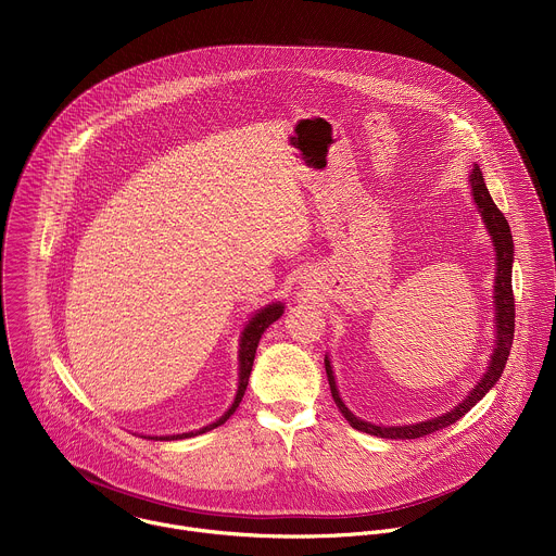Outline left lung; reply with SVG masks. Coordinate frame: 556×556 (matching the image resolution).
Segmentation results:
<instances>
[{"mask_svg":"<svg viewBox=\"0 0 556 556\" xmlns=\"http://www.w3.org/2000/svg\"><path fill=\"white\" fill-rule=\"evenodd\" d=\"M471 193H473V202L480 208V215L493 237V245H495V256H497V276H495V332H497V341H495V350L491 356V365L484 374V378L473 387V391L458 404L454 406V410L421 421V424H413V426H374L369 421H363L358 417H354L348 406L341 402L337 384H334V376L330 369V361L326 358V374H328V382H330V393L334 404L339 406V410L343 413V417L350 421L352 428L361 430V432H369L374 437H382V439H419L424 434H432L441 428H447L450 424L458 421L478 400H482V395L497 382L506 358L510 354V345H513V332H515V298H513V285H510V267H513V237H510V228L506 217L502 215V211L495 206V202L491 200L486 187H484V178L478 165H473L471 176Z\"/></svg>","mask_w":556,"mask_h":556,"instance_id":"left-lung-1","label":"left lung"}]
</instances>
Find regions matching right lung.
<instances>
[{
	"instance_id": "1",
	"label": "right lung",
	"mask_w": 556,
	"mask_h": 556,
	"mask_svg": "<svg viewBox=\"0 0 556 556\" xmlns=\"http://www.w3.org/2000/svg\"><path fill=\"white\" fill-rule=\"evenodd\" d=\"M282 304H269L265 306L263 311H258L250 324L245 326L243 330V337H241V350H239V391H237V397L232 402V406L215 421V424H208L195 432H182V434H174V437H161V439H185V437H195V434H202L206 430H213L217 426H222L239 406L243 393H245V387H248V380H250V371H252V365H254V354H256V348H258V341H261V334L265 332V328H269L280 315H282Z\"/></svg>"
}]
</instances>
